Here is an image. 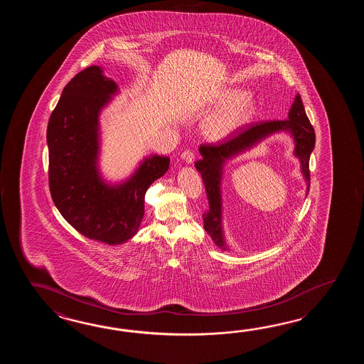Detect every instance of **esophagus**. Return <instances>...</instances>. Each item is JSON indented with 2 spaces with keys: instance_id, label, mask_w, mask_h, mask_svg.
I'll list each match as a JSON object with an SVG mask.
<instances>
[{
  "instance_id": "esophagus-1",
  "label": "esophagus",
  "mask_w": 364,
  "mask_h": 364,
  "mask_svg": "<svg viewBox=\"0 0 364 364\" xmlns=\"http://www.w3.org/2000/svg\"><path fill=\"white\" fill-rule=\"evenodd\" d=\"M182 159H183L187 164H193V161H195V154H193V151H185V152L182 154Z\"/></svg>"
}]
</instances>
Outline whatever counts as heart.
I'll return each mask as SVG.
<instances>
[{
  "instance_id": "1",
  "label": "heart",
  "mask_w": 364,
  "mask_h": 364,
  "mask_svg": "<svg viewBox=\"0 0 364 364\" xmlns=\"http://www.w3.org/2000/svg\"><path fill=\"white\" fill-rule=\"evenodd\" d=\"M218 110L203 122V134L210 140H224L247 124L255 114V100L242 90H230L216 101Z\"/></svg>"
}]
</instances>
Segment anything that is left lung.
Wrapping results in <instances>:
<instances>
[{
	"mask_svg": "<svg viewBox=\"0 0 364 364\" xmlns=\"http://www.w3.org/2000/svg\"><path fill=\"white\" fill-rule=\"evenodd\" d=\"M289 132L295 140V156L301 161L303 176L309 190V156L315 147V132L309 122L303 107L301 95L295 96L294 102L289 110L287 121H264L243 126L232 136L217 143L201 144L199 152L203 159L195 163V168L201 174L208 196L209 209L203 215L205 232L210 235L215 245L226 250L224 232L221 225V177L225 161L243 151L254 147L265 136L273 132Z\"/></svg>",
	"mask_w": 364,
	"mask_h": 364,
	"instance_id": "8db88e82",
	"label": "left lung"
}]
</instances>
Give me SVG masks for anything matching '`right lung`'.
<instances>
[{
	"instance_id": "1",
	"label": "right lung",
	"mask_w": 364,
	"mask_h": 364,
	"mask_svg": "<svg viewBox=\"0 0 364 364\" xmlns=\"http://www.w3.org/2000/svg\"><path fill=\"white\" fill-rule=\"evenodd\" d=\"M118 91L99 66L77 73L62 91L47 129L49 190L62 217L90 240L122 245L139 230L148 187L171 160L151 156L132 178L107 185L97 171L99 114Z\"/></svg>"
}]
</instances>
